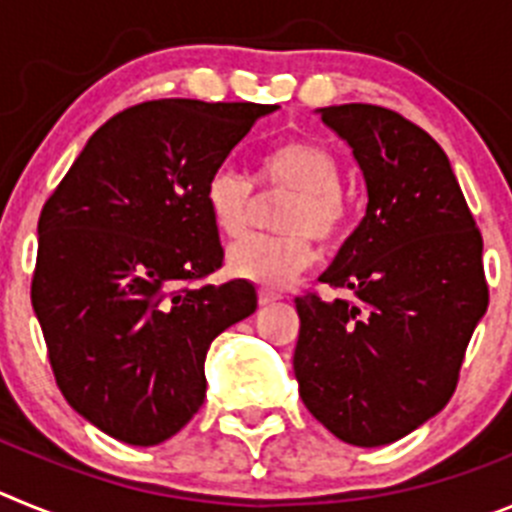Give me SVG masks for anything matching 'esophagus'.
I'll return each instance as SVG.
<instances>
[{"mask_svg":"<svg viewBox=\"0 0 512 512\" xmlns=\"http://www.w3.org/2000/svg\"><path fill=\"white\" fill-rule=\"evenodd\" d=\"M277 300H279L277 292H266V289H261V292H259V305L261 307L271 305V302H277Z\"/></svg>","mask_w":512,"mask_h":512,"instance_id":"1","label":"esophagus"}]
</instances>
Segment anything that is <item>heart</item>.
I'll return each instance as SVG.
<instances>
[{"mask_svg":"<svg viewBox=\"0 0 512 512\" xmlns=\"http://www.w3.org/2000/svg\"><path fill=\"white\" fill-rule=\"evenodd\" d=\"M259 182L295 192L279 220L287 235H248L230 248L225 266L235 279L277 289L315 261V248L307 235L323 246L341 235L346 223L341 166L318 143L287 140L261 158ZM205 205L217 233L235 238L246 230L251 217L253 184L233 166H220L205 184Z\"/></svg>","mask_w":512,"mask_h":512,"instance_id":"heart-1","label":"heart"}]
</instances>
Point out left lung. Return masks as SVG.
I'll return each mask as SVG.
<instances>
[{"instance_id": "left-lung-1", "label": "left lung", "mask_w": 512, "mask_h": 512, "mask_svg": "<svg viewBox=\"0 0 512 512\" xmlns=\"http://www.w3.org/2000/svg\"><path fill=\"white\" fill-rule=\"evenodd\" d=\"M366 184V215L297 297L295 377L315 420L351 446H384L446 408L487 312L482 235L431 135L377 104L320 107Z\"/></svg>"}]
</instances>
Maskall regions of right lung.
Listing matches in <instances>:
<instances>
[{
    "mask_svg": "<svg viewBox=\"0 0 512 512\" xmlns=\"http://www.w3.org/2000/svg\"><path fill=\"white\" fill-rule=\"evenodd\" d=\"M277 104L156 99L107 120L38 220L33 310L63 397L130 446L179 433L207 392V348L256 310L220 269L205 184Z\"/></svg>",
    "mask_w": 512,
    "mask_h": 512,
    "instance_id": "add662e5",
    "label": "right lung"
}]
</instances>
